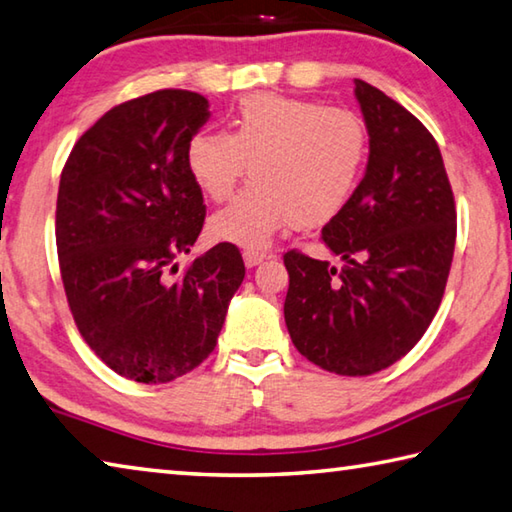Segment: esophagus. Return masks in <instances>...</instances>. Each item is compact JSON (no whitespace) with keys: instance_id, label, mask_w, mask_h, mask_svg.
<instances>
[{"instance_id":"esophagus-1","label":"esophagus","mask_w":512,"mask_h":512,"mask_svg":"<svg viewBox=\"0 0 512 512\" xmlns=\"http://www.w3.org/2000/svg\"><path fill=\"white\" fill-rule=\"evenodd\" d=\"M264 259H266L264 250H257V248H246V250H244V264H246L248 268L262 264Z\"/></svg>"}]
</instances>
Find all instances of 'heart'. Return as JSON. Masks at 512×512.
I'll list each match as a JSON object with an SVG mask.
<instances>
[{
  "instance_id": "obj_1",
  "label": "heart",
  "mask_w": 512,
  "mask_h": 512,
  "mask_svg": "<svg viewBox=\"0 0 512 512\" xmlns=\"http://www.w3.org/2000/svg\"><path fill=\"white\" fill-rule=\"evenodd\" d=\"M371 154L367 123L345 107L280 94L241 98L226 132L201 129L185 145L192 181L224 201L246 174L253 183L210 219L226 244L264 248L286 226L318 228L356 197Z\"/></svg>"
}]
</instances>
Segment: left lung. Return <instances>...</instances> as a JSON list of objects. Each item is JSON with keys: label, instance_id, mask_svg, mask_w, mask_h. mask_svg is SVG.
Masks as SVG:
<instances>
[{"label": "left lung", "instance_id": "left-lung-1", "mask_svg": "<svg viewBox=\"0 0 512 512\" xmlns=\"http://www.w3.org/2000/svg\"><path fill=\"white\" fill-rule=\"evenodd\" d=\"M369 165L356 197L322 228L331 262L288 250L284 320L306 360L369 376L410 351L448 284L457 210L434 136L403 105L356 80Z\"/></svg>", "mask_w": 512, "mask_h": 512}]
</instances>
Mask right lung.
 <instances>
[{
	"instance_id": "1",
	"label": "right lung",
	"mask_w": 512,
	"mask_h": 512,
	"mask_svg": "<svg viewBox=\"0 0 512 512\" xmlns=\"http://www.w3.org/2000/svg\"><path fill=\"white\" fill-rule=\"evenodd\" d=\"M208 116V100L185 89L120 102L60 176L55 244L71 315L91 351L136 383L199 367L246 275L239 248L217 244L172 277L206 219L185 145Z\"/></svg>"
}]
</instances>
